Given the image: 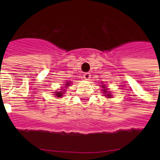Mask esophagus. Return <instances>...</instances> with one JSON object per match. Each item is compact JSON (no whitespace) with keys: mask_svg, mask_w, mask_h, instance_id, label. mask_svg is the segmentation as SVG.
Returning a JSON list of instances; mask_svg holds the SVG:
<instances>
[{"mask_svg":"<svg viewBox=\"0 0 160 160\" xmlns=\"http://www.w3.org/2000/svg\"><path fill=\"white\" fill-rule=\"evenodd\" d=\"M90 72H85L84 74H83V78L85 79V80H89L90 79Z\"/></svg>","mask_w":160,"mask_h":160,"instance_id":"1","label":"esophagus"}]
</instances>
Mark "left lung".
Returning a JSON list of instances; mask_svg holds the SVG:
<instances>
[{"instance_id":"8db88e82","label":"left lung","mask_w":160,"mask_h":160,"mask_svg":"<svg viewBox=\"0 0 160 160\" xmlns=\"http://www.w3.org/2000/svg\"><path fill=\"white\" fill-rule=\"evenodd\" d=\"M106 92H107V91H106V90H104V93H106ZM106 96H107V97H110L111 94H109V93H108V94H106Z\"/></svg>"}]
</instances>
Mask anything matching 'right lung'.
Masks as SVG:
<instances>
[{
    "instance_id": "add662e5",
    "label": "right lung",
    "mask_w": 160,
    "mask_h": 160,
    "mask_svg": "<svg viewBox=\"0 0 160 160\" xmlns=\"http://www.w3.org/2000/svg\"><path fill=\"white\" fill-rule=\"evenodd\" d=\"M70 84V83H67V86H68V85ZM56 97H58V98H61V97L62 96V92L59 91V92H56Z\"/></svg>"
}]
</instances>
